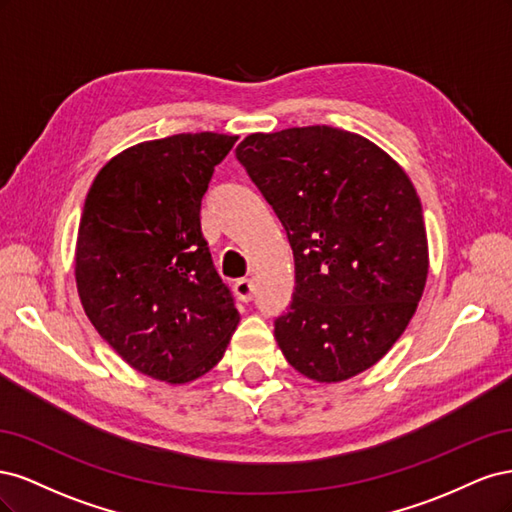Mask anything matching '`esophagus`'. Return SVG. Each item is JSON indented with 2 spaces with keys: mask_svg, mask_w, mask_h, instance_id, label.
Here are the masks:
<instances>
[{
  "mask_svg": "<svg viewBox=\"0 0 512 512\" xmlns=\"http://www.w3.org/2000/svg\"><path fill=\"white\" fill-rule=\"evenodd\" d=\"M254 282L247 280V277H241V280L235 282V294L241 299V301H252L254 299Z\"/></svg>",
  "mask_w": 512,
  "mask_h": 512,
  "instance_id": "1",
  "label": "esophagus"
}]
</instances>
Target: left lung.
Returning <instances> with one entry per match:
<instances>
[{"instance_id":"1","label":"left lung","mask_w":512,"mask_h":512,"mask_svg":"<svg viewBox=\"0 0 512 512\" xmlns=\"http://www.w3.org/2000/svg\"><path fill=\"white\" fill-rule=\"evenodd\" d=\"M237 160L286 228L290 309L275 320L286 361L316 382L378 363L423 297L429 256L410 177L367 138L331 126L250 134Z\"/></svg>"}]
</instances>
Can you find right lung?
I'll use <instances>...</instances> for the list:
<instances>
[{
	"label": "right lung",
	"mask_w": 512,
	"mask_h": 512,
	"mask_svg": "<svg viewBox=\"0 0 512 512\" xmlns=\"http://www.w3.org/2000/svg\"><path fill=\"white\" fill-rule=\"evenodd\" d=\"M237 136L175 134L121 151L89 188L76 239L87 318L123 361L170 384L220 363L239 324L200 203Z\"/></svg>",
	"instance_id": "obj_1"
}]
</instances>
